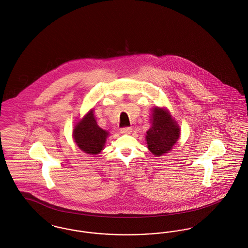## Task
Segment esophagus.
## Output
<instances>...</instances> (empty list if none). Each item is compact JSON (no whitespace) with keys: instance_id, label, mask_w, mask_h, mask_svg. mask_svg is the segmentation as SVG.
Wrapping results in <instances>:
<instances>
[{"instance_id":"1","label":"esophagus","mask_w":248,"mask_h":248,"mask_svg":"<svg viewBox=\"0 0 248 248\" xmlns=\"http://www.w3.org/2000/svg\"><path fill=\"white\" fill-rule=\"evenodd\" d=\"M132 132V128L131 127H124L121 129V133L124 134V135H128Z\"/></svg>"}]
</instances>
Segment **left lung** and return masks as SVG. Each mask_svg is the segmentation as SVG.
Listing matches in <instances>:
<instances>
[{"mask_svg":"<svg viewBox=\"0 0 248 248\" xmlns=\"http://www.w3.org/2000/svg\"><path fill=\"white\" fill-rule=\"evenodd\" d=\"M176 121L164 108H155L152 119V127L148 130L146 140L148 148L154 155L168 153L177 142L180 134Z\"/></svg>","mask_w":248,"mask_h":248,"instance_id":"8db88e82","label":"left lung"}]
</instances>
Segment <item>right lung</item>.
Here are the masks:
<instances>
[{
  "label": "right lung",
  "instance_id": "obj_1",
  "mask_svg": "<svg viewBox=\"0 0 248 248\" xmlns=\"http://www.w3.org/2000/svg\"><path fill=\"white\" fill-rule=\"evenodd\" d=\"M107 137L106 131L97 125L93 110L78 123L73 131V139L77 146L85 154L92 155L99 154L103 150Z\"/></svg>",
  "mask_w": 248,
  "mask_h": 248
}]
</instances>
